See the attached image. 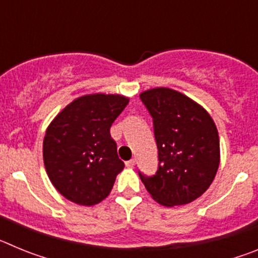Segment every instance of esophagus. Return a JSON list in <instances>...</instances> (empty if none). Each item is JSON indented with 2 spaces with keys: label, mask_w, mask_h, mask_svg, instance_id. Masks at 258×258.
Instances as JSON below:
<instances>
[{
  "label": "esophagus",
  "mask_w": 258,
  "mask_h": 258,
  "mask_svg": "<svg viewBox=\"0 0 258 258\" xmlns=\"http://www.w3.org/2000/svg\"><path fill=\"white\" fill-rule=\"evenodd\" d=\"M125 165H126L127 168H134V165H136V159H131V160H127L126 163H125Z\"/></svg>",
  "instance_id": "1"
}]
</instances>
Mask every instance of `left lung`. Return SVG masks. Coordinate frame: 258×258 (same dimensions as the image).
<instances>
[{"instance_id": "left-lung-1", "label": "left lung", "mask_w": 258, "mask_h": 258, "mask_svg": "<svg viewBox=\"0 0 258 258\" xmlns=\"http://www.w3.org/2000/svg\"><path fill=\"white\" fill-rule=\"evenodd\" d=\"M152 117L159 165L138 172L151 197L165 207L188 204L206 192L220 165L217 127L206 109L181 93L156 88L141 93Z\"/></svg>"}]
</instances>
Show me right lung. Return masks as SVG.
Returning <instances> with one entry per match:
<instances>
[{
	"instance_id": "obj_1",
	"label": "right lung",
	"mask_w": 258,
	"mask_h": 258,
	"mask_svg": "<svg viewBox=\"0 0 258 258\" xmlns=\"http://www.w3.org/2000/svg\"><path fill=\"white\" fill-rule=\"evenodd\" d=\"M129 99L90 94L68 104L47 127L44 164L54 187L80 206L101 203L124 169L109 127Z\"/></svg>"
}]
</instances>
